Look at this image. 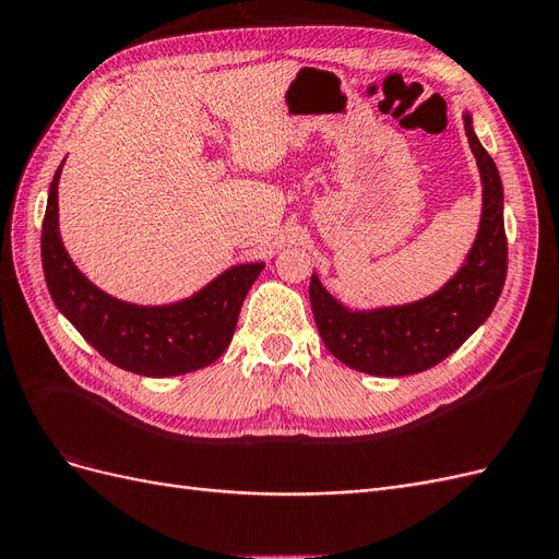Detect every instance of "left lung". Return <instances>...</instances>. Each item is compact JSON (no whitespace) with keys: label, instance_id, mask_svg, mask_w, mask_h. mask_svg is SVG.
<instances>
[{"label":"left lung","instance_id":"1","mask_svg":"<svg viewBox=\"0 0 559 559\" xmlns=\"http://www.w3.org/2000/svg\"><path fill=\"white\" fill-rule=\"evenodd\" d=\"M464 130L483 177V222L476 245L441 292L403 308L349 312L312 275L310 302L321 341L337 361L380 378L421 373L464 345L495 310L509 270L503 186L464 116Z\"/></svg>","mask_w":559,"mask_h":559}]
</instances>
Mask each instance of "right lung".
I'll return each instance as SVG.
<instances>
[{"mask_svg":"<svg viewBox=\"0 0 559 559\" xmlns=\"http://www.w3.org/2000/svg\"><path fill=\"white\" fill-rule=\"evenodd\" d=\"M60 167L50 181L41 226L44 277L58 310L107 361L130 373L183 376L222 357L238 324L242 300L263 263L235 265L177 306L140 308L116 300L79 273L60 242Z\"/></svg>","mask_w":559,"mask_h":559,"instance_id":"obj_1","label":"right lung"}]
</instances>
